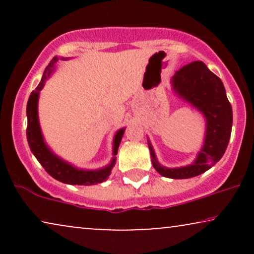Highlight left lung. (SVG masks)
I'll return each instance as SVG.
<instances>
[{"mask_svg": "<svg viewBox=\"0 0 254 254\" xmlns=\"http://www.w3.org/2000/svg\"><path fill=\"white\" fill-rule=\"evenodd\" d=\"M171 82L175 91L206 117L204 144L193 164L176 169L161 166L149 142L148 145L152 165L159 175L172 179H187L206 172L224 155L231 135L232 107L221 78L202 61L184 65L176 71Z\"/></svg>", "mask_w": 254, "mask_h": 254, "instance_id": "8db88e82", "label": "left lung"}]
</instances>
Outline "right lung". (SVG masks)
<instances>
[{
  "mask_svg": "<svg viewBox=\"0 0 254 254\" xmlns=\"http://www.w3.org/2000/svg\"><path fill=\"white\" fill-rule=\"evenodd\" d=\"M58 61V58H53L50 64L45 69L43 78L36 89L31 92L30 98L27 100L26 105V116H27V128H26V137L27 143L32 151V154L36 156L38 162L43 165L48 175L53 177L54 179L62 182L64 184H70V185H95L105 182L107 177L110 176L111 170H112L116 158H113L112 163L106 168L102 170H96V171H84V170H78L71 166L68 163L62 161L58 156H55L47 145L45 144L43 134H41L39 121H38V97H39L40 90L44 88L45 82L50 77L52 70H53L55 62ZM125 129L118 130L114 137V147L113 155L116 156L119 148L121 138H123Z\"/></svg>",
  "mask_w": 254,
  "mask_h": 254,
  "instance_id": "add662e5",
  "label": "right lung"
}]
</instances>
